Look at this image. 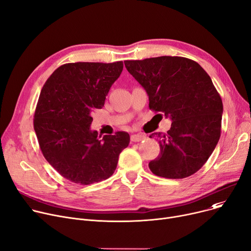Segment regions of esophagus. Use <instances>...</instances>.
<instances>
[{"label":"esophagus","instance_id":"esophagus-1","mask_svg":"<svg viewBox=\"0 0 251 251\" xmlns=\"http://www.w3.org/2000/svg\"><path fill=\"white\" fill-rule=\"evenodd\" d=\"M131 141L133 142H138V141H141L143 139H146V136L144 135H141V134H132L131 135Z\"/></svg>","mask_w":251,"mask_h":251}]
</instances>
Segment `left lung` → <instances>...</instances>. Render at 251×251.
<instances>
[{
  "instance_id": "obj_1",
  "label": "left lung",
  "mask_w": 251,
  "mask_h": 251,
  "mask_svg": "<svg viewBox=\"0 0 251 251\" xmlns=\"http://www.w3.org/2000/svg\"><path fill=\"white\" fill-rule=\"evenodd\" d=\"M149 96L151 110L172 120L159 137L161 152L150 162L160 177L182 179L196 173L213 153L221 136L222 99L201 66L183 57L163 56L124 61Z\"/></svg>"
}]
</instances>
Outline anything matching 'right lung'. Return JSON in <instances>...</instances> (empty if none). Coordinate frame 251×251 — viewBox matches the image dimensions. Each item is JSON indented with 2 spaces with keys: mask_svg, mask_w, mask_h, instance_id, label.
I'll list each match as a JSON object with an SVG mask.
<instances>
[{
  "mask_svg": "<svg viewBox=\"0 0 251 251\" xmlns=\"http://www.w3.org/2000/svg\"><path fill=\"white\" fill-rule=\"evenodd\" d=\"M123 62L64 64L46 81L34 113L33 127L49 164L64 178L88 185L110 178L130 136L119 131L99 136L91 113L101 109Z\"/></svg>",
  "mask_w": 251,
  "mask_h": 251,
  "instance_id": "add662e5",
  "label": "right lung"
}]
</instances>
